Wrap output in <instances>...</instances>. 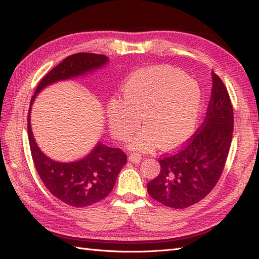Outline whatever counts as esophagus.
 Returning a JSON list of instances; mask_svg holds the SVG:
<instances>
[{
	"instance_id": "esophagus-1",
	"label": "esophagus",
	"mask_w": 259,
	"mask_h": 259,
	"mask_svg": "<svg viewBox=\"0 0 259 259\" xmlns=\"http://www.w3.org/2000/svg\"><path fill=\"white\" fill-rule=\"evenodd\" d=\"M141 159H142V157L139 155V153H136V152L130 153V156H129V160L133 163H139L141 161Z\"/></svg>"
}]
</instances>
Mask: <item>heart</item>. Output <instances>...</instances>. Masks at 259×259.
Segmentation results:
<instances>
[{
	"instance_id": "1",
	"label": "heart",
	"mask_w": 259,
	"mask_h": 259,
	"mask_svg": "<svg viewBox=\"0 0 259 259\" xmlns=\"http://www.w3.org/2000/svg\"><path fill=\"white\" fill-rule=\"evenodd\" d=\"M122 99L107 103L111 134L126 140L142 121L146 124L130 141V148L151 151L161 144L172 149L194 134L201 109V92L181 71L159 65L137 71L121 87Z\"/></svg>"
}]
</instances>
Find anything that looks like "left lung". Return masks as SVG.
I'll return each instance as SVG.
<instances>
[{"label":"left lung","mask_w":259,"mask_h":259,"mask_svg":"<svg viewBox=\"0 0 259 259\" xmlns=\"http://www.w3.org/2000/svg\"><path fill=\"white\" fill-rule=\"evenodd\" d=\"M211 97L200 129L183 149L163 157L149 195L164 206L187 208L205 198L221 178L233 138L234 113L226 87L211 72Z\"/></svg>","instance_id":"1"}]
</instances>
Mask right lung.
Segmentation results:
<instances>
[{
    "label": "right lung",
    "instance_id": "1",
    "mask_svg": "<svg viewBox=\"0 0 259 259\" xmlns=\"http://www.w3.org/2000/svg\"><path fill=\"white\" fill-rule=\"evenodd\" d=\"M109 61L108 57L95 53H76L65 58L53 68L32 97L27 114V135L33 162L43 184L59 200L72 207H87L107 197L126 163V156L119 148L98 142L89 155L72 162L56 161L42 152L31 129V109L36 95L54 82L69 80L93 72Z\"/></svg>",
    "mask_w": 259,
    "mask_h": 259
}]
</instances>
